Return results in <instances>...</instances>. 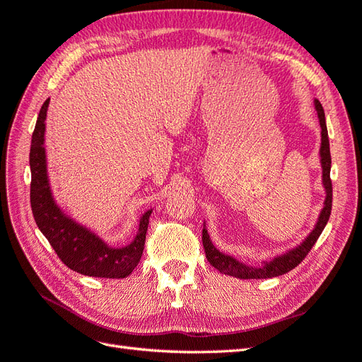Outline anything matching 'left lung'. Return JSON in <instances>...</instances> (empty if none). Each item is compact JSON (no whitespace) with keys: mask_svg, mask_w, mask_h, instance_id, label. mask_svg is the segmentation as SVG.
Segmentation results:
<instances>
[{"mask_svg":"<svg viewBox=\"0 0 362 362\" xmlns=\"http://www.w3.org/2000/svg\"><path fill=\"white\" fill-rule=\"evenodd\" d=\"M314 105L317 110V116H319V122L322 128V144H320V163H322V182L326 192L325 205L317 218V223L313 231L308 234L300 245L287 250L286 254H281L273 257L269 261H262L261 266H249L245 262L235 259L231 255H226L223 252L218 250L208 234L205 223L202 229V245L205 249L206 259L210 261V264L216 267L221 273L225 275L240 278V279H266V278H275L279 275H284L290 270H293L296 266H299V262L308 255L311 247L315 245L317 238L320 237L322 231L325 229L327 221H329L331 210H332V182H331V151H329V137H327V128H326V119L323 107L319 100H314Z\"/></svg>","mask_w":362,"mask_h":362,"instance_id":"obj_1","label":"left lung"}]
</instances>
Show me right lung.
<instances>
[{
  "instance_id": "obj_1",
  "label": "right lung",
  "mask_w": 362,
  "mask_h": 362,
  "mask_svg": "<svg viewBox=\"0 0 362 362\" xmlns=\"http://www.w3.org/2000/svg\"><path fill=\"white\" fill-rule=\"evenodd\" d=\"M49 100L43 103L30 148V202L40 233L71 270L86 276L120 279L131 275L144 254L152 210L141 214L133 242L122 247L107 245L90 228L75 222L56 202L51 192L45 154V120Z\"/></svg>"
}]
</instances>
